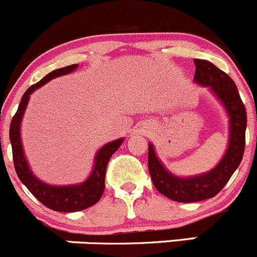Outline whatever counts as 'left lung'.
I'll use <instances>...</instances> for the list:
<instances>
[{"mask_svg":"<svg viewBox=\"0 0 257 257\" xmlns=\"http://www.w3.org/2000/svg\"><path fill=\"white\" fill-rule=\"evenodd\" d=\"M195 81L209 86L225 105L230 116V144L220 164L210 172L200 176L181 179L165 170L149 145V171L155 187L164 196L177 202H196L211 199L223 189L242 160L245 151V131L247 125L246 108L232 78L205 60H194Z\"/></svg>","mask_w":257,"mask_h":257,"instance_id":"left-lung-1","label":"left lung"}]
</instances>
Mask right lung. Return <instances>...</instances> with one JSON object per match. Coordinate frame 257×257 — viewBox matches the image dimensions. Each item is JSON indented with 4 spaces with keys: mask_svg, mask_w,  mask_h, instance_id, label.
Instances as JSON below:
<instances>
[{
    "mask_svg": "<svg viewBox=\"0 0 257 257\" xmlns=\"http://www.w3.org/2000/svg\"><path fill=\"white\" fill-rule=\"evenodd\" d=\"M76 67H77V65H70L62 68H57V70L46 75L41 81L27 88V91L22 96V100L20 102L16 113L12 117L11 125H10L12 157H14V165L17 176L21 180L22 184L29 189V191L41 204L45 205L48 209L53 210V211L61 212L81 211V210L93 206L101 199L103 190H105V175L108 160L112 156L113 152L121 146L123 141L122 139H120L110 142L97 152L92 174L81 185H75V186H50V185L43 184L39 179H36L32 175V172L30 171L29 165H27L26 159H25L24 150H22L21 137H20V125H21L22 116H24L25 110H26L30 95L36 88L45 85L46 82H48L52 78L72 72Z\"/></svg>",
    "mask_w": 257,
    "mask_h": 257,
    "instance_id": "obj_1",
    "label": "right lung"
}]
</instances>
